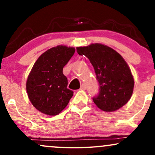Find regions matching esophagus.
<instances>
[{"mask_svg":"<svg viewBox=\"0 0 155 155\" xmlns=\"http://www.w3.org/2000/svg\"><path fill=\"white\" fill-rule=\"evenodd\" d=\"M80 89H81V90H86V85H85L84 84H82L81 85V87H80Z\"/></svg>","mask_w":155,"mask_h":155,"instance_id":"34e87169","label":"esophagus"}]
</instances>
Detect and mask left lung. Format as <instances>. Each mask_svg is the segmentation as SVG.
I'll use <instances>...</instances> for the list:
<instances>
[{"mask_svg":"<svg viewBox=\"0 0 155 155\" xmlns=\"http://www.w3.org/2000/svg\"><path fill=\"white\" fill-rule=\"evenodd\" d=\"M78 54L90 60L99 84V92L92 98L102 111H116L130 99L134 79L127 63L111 48L101 44L76 48Z\"/></svg>","mask_w":155,"mask_h":155,"instance_id":"1","label":"left lung"}]
</instances>
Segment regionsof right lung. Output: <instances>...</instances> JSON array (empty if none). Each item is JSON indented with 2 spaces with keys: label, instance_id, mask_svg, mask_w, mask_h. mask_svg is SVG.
<instances>
[{
  "label": "right lung",
  "instance_id": "1",
  "mask_svg": "<svg viewBox=\"0 0 155 155\" xmlns=\"http://www.w3.org/2000/svg\"><path fill=\"white\" fill-rule=\"evenodd\" d=\"M74 52L73 47H53L41 55L32 68L27 80V92L33 106L45 114H60L74 95L67 87L63 69Z\"/></svg>",
  "mask_w": 155,
  "mask_h": 155
}]
</instances>
